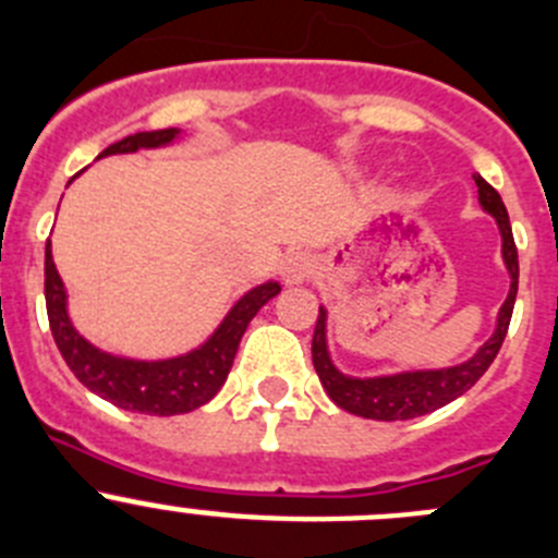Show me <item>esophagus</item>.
<instances>
[{
    "label": "esophagus",
    "instance_id": "34e87169",
    "mask_svg": "<svg viewBox=\"0 0 558 558\" xmlns=\"http://www.w3.org/2000/svg\"><path fill=\"white\" fill-rule=\"evenodd\" d=\"M314 258L303 250H289L283 255V262H280V278H283L286 286H296V283H305V280L314 275Z\"/></svg>",
    "mask_w": 558,
    "mask_h": 558
}]
</instances>
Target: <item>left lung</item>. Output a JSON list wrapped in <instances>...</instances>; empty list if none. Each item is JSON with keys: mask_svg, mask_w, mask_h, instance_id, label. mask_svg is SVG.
<instances>
[{"mask_svg": "<svg viewBox=\"0 0 558 558\" xmlns=\"http://www.w3.org/2000/svg\"><path fill=\"white\" fill-rule=\"evenodd\" d=\"M478 186V203L487 215L496 217L498 231H501V255L507 264V272L512 278L509 283V294L504 300L501 311H498V325L487 341L476 350V355L468 357L460 366L449 368H424V372H402L388 374V377H347L336 368L330 361V350H327V311L319 308V319L314 327V343H311V355H314V368L319 374L322 385H325L327 397L338 404L341 410L352 415H363V418L374 421H408L418 418V415L432 413V410L444 408V404L454 402L462 397L468 388L478 383L490 363L496 361L498 350H501L504 338H507L509 319H512L514 296H518V247H514L512 226H509L507 206H504L501 195L493 190L482 175H473Z\"/></svg>", "mask_w": 558, "mask_h": 558, "instance_id": "8db88e82", "label": "left lung"}]
</instances>
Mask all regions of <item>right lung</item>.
<instances>
[{"label": "right lung", "instance_id": "1", "mask_svg": "<svg viewBox=\"0 0 558 558\" xmlns=\"http://www.w3.org/2000/svg\"><path fill=\"white\" fill-rule=\"evenodd\" d=\"M179 137V129H159V132H137L123 137L121 143L109 145L98 156L134 154L140 148H159ZM280 291L275 280L255 286L228 311L211 338L186 355L168 357V361H132L101 352L90 341L76 332L68 319L65 286L51 258V242H46V314H49L51 336L57 350L65 357L68 368L76 374L85 388L96 397L107 399L114 408L132 410L148 415H179L192 413L226 383L228 372L236 357L239 341L264 305Z\"/></svg>", "mask_w": 558, "mask_h": 558}]
</instances>
